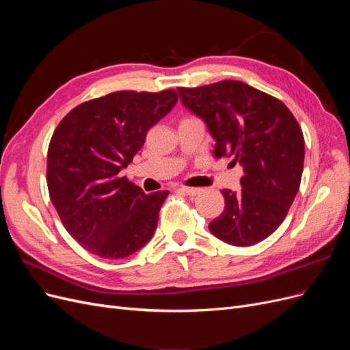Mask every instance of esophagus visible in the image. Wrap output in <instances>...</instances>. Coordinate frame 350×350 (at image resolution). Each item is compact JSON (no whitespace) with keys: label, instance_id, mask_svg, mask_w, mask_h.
I'll use <instances>...</instances> for the list:
<instances>
[{"label":"esophagus","instance_id":"esophagus-1","mask_svg":"<svg viewBox=\"0 0 350 350\" xmlns=\"http://www.w3.org/2000/svg\"><path fill=\"white\" fill-rule=\"evenodd\" d=\"M179 191L185 193L187 196H197V194H200L201 189L200 188H193V187H181V188H179Z\"/></svg>","mask_w":350,"mask_h":350}]
</instances>
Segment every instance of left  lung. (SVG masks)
Instances as JSON below:
<instances>
[{
	"instance_id": "8db88e82",
	"label": "left lung",
	"mask_w": 350,
	"mask_h": 350,
	"mask_svg": "<svg viewBox=\"0 0 350 350\" xmlns=\"http://www.w3.org/2000/svg\"><path fill=\"white\" fill-rule=\"evenodd\" d=\"M178 93L207 124L215 156H232L243 167L239 191L221 189L225 210L210 221V232L235 247L266 239L282 225L301 185L305 149L298 121L282 100L238 80Z\"/></svg>"
}]
</instances>
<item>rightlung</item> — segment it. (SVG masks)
<instances>
[{"mask_svg":"<svg viewBox=\"0 0 350 350\" xmlns=\"http://www.w3.org/2000/svg\"><path fill=\"white\" fill-rule=\"evenodd\" d=\"M176 100L174 89L113 92L77 105L52 134L51 201L68 234L94 256L125 258L152 239L169 191L144 194L120 172Z\"/></svg>","mask_w":350,"mask_h":350,"instance_id":"right-lung-1","label":"right lung"}]
</instances>
